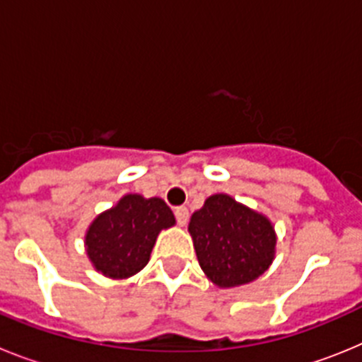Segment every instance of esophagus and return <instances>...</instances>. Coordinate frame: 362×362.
<instances>
[{"mask_svg": "<svg viewBox=\"0 0 362 362\" xmlns=\"http://www.w3.org/2000/svg\"><path fill=\"white\" fill-rule=\"evenodd\" d=\"M175 214V219H177V223L181 226L187 225V221H188V209L187 206H177V209L174 210Z\"/></svg>", "mask_w": 362, "mask_h": 362, "instance_id": "1", "label": "esophagus"}]
</instances>
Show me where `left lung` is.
Returning <instances> with one entry per match:
<instances>
[{
	"label": "left lung",
	"mask_w": 362,
	"mask_h": 362,
	"mask_svg": "<svg viewBox=\"0 0 362 362\" xmlns=\"http://www.w3.org/2000/svg\"><path fill=\"white\" fill-rule=\"evenodd\" d=\"M197 261L214 284L233 288L263 276L276 255V230L263 214L226 194L204 201L188 225Z\"/></svg>",
	"instance_id": "obj_1"
}]
</instances>
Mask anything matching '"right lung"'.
Listing matches in <instances>:
<instances>
[{
	"mask_svg": "<svg viewBox=\"0 0 362 362\" xmlns=\"http://www.w3.org/2000/svg\"><path fill=\"white\" fill-rule=\"evenodd\" d=\"M174 225V214L163 199L127 194L92 221L85 235L86 255L103 276L127 279L146 267L159 232Z\"/></svg>",
	"mask_w": 362,
	"mask_h": 362,
	"instance_id": "1",
	"label": "right lung"
}]
</instances>
